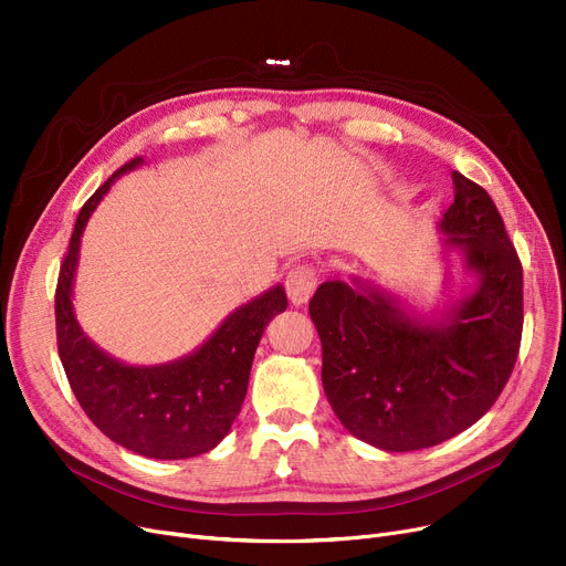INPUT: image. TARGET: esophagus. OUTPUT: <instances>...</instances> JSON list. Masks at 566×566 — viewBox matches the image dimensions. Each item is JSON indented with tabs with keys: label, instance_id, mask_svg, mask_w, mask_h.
<instances>
[{
	"label": "esophagus",
	"instance_id": "34e87169",
	"mask_svg": "<svg viewBox=\"0 0 566 566\" xmlns=\"http://www.w3.org/2000/svg\"><path fill=\"white\" fill-rule=\"evenodd\" d=\"M318 273L312 263L293 265L286 275V295L293 305H305L316 289Z\"/></svg>",
	"mask_w": 566,
	"mask_h": 566
}]
</instances>
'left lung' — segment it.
<instances>
[{
	"label": "left lung",
	"instance_id": "left-lung-1",
	"mask_svg": "<svg viewBox=\"0 0 566 566\" xmlns=\"http://www.w3.org/2000/svg\"><path fill=\"white\" fill-rule=\"evenodd\" d=\"M442 250L478 280L418 314L380 286L323 282L310 301L321 380L339 422L385 452H415L478 422L507 385L523 333V268L489 192L452 171Z\"/></svg>",
	"mask_w": 566,
	"mask_h": 566
}]
</instances>
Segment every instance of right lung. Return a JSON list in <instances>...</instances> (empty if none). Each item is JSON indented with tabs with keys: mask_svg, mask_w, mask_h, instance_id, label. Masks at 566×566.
Listing matches in <instances>:
<instances>
[{
	"mask_svg": "<svg viewBox=\"0 0 566 566\" xmlns=\"http://www.w3.org/2000/svg\"><path fill=\"white\" fill-rule=\"evenodd\" d=\"M142 165L144 158H133L116 169L82 206L56 282V346L88 420L135 454L176 461L211 452L229 433L248 395L261 335L286 310V293L282 284L263 291L233 310L197 350L165 365H126L88 339L73 312L82 233L116 178Z\"/></svg>",
	"mask_w": 566,
	"mask_h": 566,
	"instance_id": "add662e5",
	"label": "right lung"
}]
</instances>
